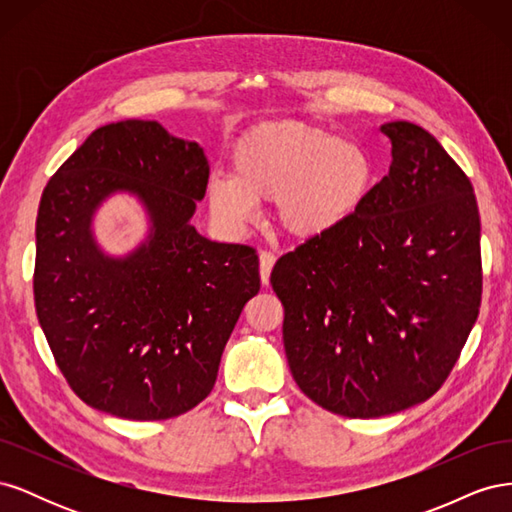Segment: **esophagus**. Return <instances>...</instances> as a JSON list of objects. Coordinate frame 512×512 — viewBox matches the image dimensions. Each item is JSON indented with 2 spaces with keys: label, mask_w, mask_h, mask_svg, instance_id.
<instances>
[{
  "label": "esophagus",
  "mask_w": 512,
  "mask_h": 512,
  "mask_svg": "<svg viewBox=\"0 0 512 512\" xmlns=\"http://www.w3.org/2000/svg\"><path fill=\"white\" fill-rule=\"evenodd\" d=\"M273 265H275V254L269 252V250H262L260 252V280H262V284H269Z\"/></svg>",
  "instance_id": "1"
}]
</instances>
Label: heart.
<instances>
[{"label": "heart", "mask_w": 512, "mask_h": 512, "mask_svg": "<svg viewBox=\"0 0 512 512\" xmlns=\"http://www.w3.org/2000/svg\"><path fill=\"white\" fill-rule=\"evenodd\" d=\"M374 175L363 145L305 123L267 121L239 138L232 175H213L207 198L215 218L235 228L254 220L256 200H275L277 224L309 239L346 224Z\"/></svg>", "instance_id": "heart-1"}]
</instances>
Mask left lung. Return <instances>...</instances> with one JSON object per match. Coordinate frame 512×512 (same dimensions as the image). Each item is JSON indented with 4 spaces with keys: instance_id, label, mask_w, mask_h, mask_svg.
Here are the masks:
<instances>
[{
    "instance_id": "1",
    "label": "left lung",
    "mask_w": 512,
    "mask_h": 512,
    "mask_svg": "<svg viewBox=\"0 0 512 512\" xmlns=\"http://www.w3.org/2000/svg\"><path fill=\"white\" fill-rule=\"evenodd\" d=\"M389 175L339 228L275 262L284 348L299 389L333 414L378 418L436 393L478 318L472 183L427 130L380 128Z\"/></svg>"
}]
</instances>
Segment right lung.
<instances>
[{"mask_svg":"<svg viewBox=\"0 0 512 512\" xmlns=\"http://www.w3.org/2000/svg\"><path fill=\"white\" fill-rule=\"evenodd\" d=\"M203 147L158 121L108 123L59 166L36 220L34 301L70 389L130 421L192 410L218 378L243 305L260 290L250 245L215 243L190 224L203 200ZM115 191L142 198L152 228L123 259L106 257L90 218Z\"/></svg>","mask_w":512,"mask_h":512,"instance_id":"right-lung-1","label":"right lung"}]
</instances>
